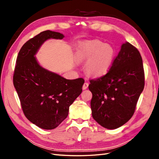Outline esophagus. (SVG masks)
I'll return each mask as SVG.
<instances>
[{
  "label": "esophagus",
  "instance_id": "esophagus-1",
  "mask_svg": "<svg viewBox=\"0 0 159 159\" xmlns=\"http://www.w3.org/2000/svg\"><path fill=\"white\" fill-rule=\"evenodd\" d=\"M88 86H89L88 83H84V84L83 85V88H82V89H83L84 90H85V89H87V88H88Z\"/></svg>",
  "mask_w": 159,
  "mask_h": 159
}]
</instances>
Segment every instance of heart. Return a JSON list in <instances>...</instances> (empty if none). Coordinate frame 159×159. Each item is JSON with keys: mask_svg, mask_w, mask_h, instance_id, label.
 I'll use <instances>...</instances> for the list:
<instances>
[{"mask_svg": "<svg viewBox=\"0 0 159 159\" xmlns=\"http://www.w3.org/2000/svg\"><path fill=\"white\" fill-rule=\"evenodd\" d=\"M76 57L85 64V72L92 78H100L111 68L115 57L114 47L98 40L81 42L77 48Z\"/></svg>", "mask_w": 159, "mask_h": 159, "instance_id": "b5f03b06", "label": "heart"}]
</instances>
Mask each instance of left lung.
I'll use <instances>...</instances> for the list:
<instances>
[{
	"instance_id": "left-lung-1",
	"label": "left lung",
	"mask_w": 159,
	"mask_h": 159,
	"mask_svg": "<svg viewBox=\"0 0 159 159\" xmlns=\"http://www.w3.org/2000/svg\"><path fill=\"white\" fill-rule=\"evenodd\" d=\"M144 85L141 56L135 47L125 42L107 74L90 81L93 118L108 129L121 127L132 117Z\"/></svg>"
}]
</instances>
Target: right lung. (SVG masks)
<instances>
[{
    "instance_id": "right-lung-1",
    "label": "right lung",
    "mask_w": 159,
    "mask_h": 159,
    "mask_svg": "<svg viewBox=\"0 0 159 159\" xmlns=\"http://www.w3.org/2000/svg\"><path fill=\"white\" fill-rule=\"evenodd\" d=\"M63 34L42 32L27 41L18 53L13 84L26 118L41 129L57 127L68 117L69 108L82 91L83 78L67 80L49 71L36 57L49 39L61 40Z\"/></svg>"
}]
</instances>
